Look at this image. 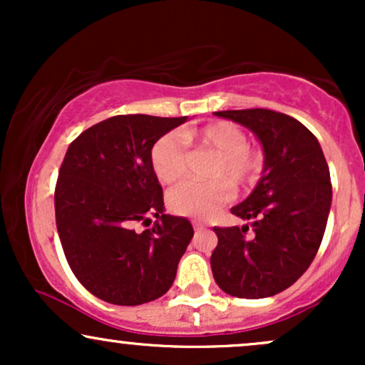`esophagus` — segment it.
Wrapping results in <instances>:
<instances>
[{
  "instance_id": "esophagus-1",
  "label": "esophagus",
  "mask_w": 365,
  "mask_h": 365,
  "mask_svg": "<svg viewBox=\"0 0 365 365\" xmlns=\"http://www.w3.org/2000/svg\"><path fill=\"white\" fill-rule=\"evenodd\" d=\"M192 226H194V230H204L206 228V223H202V221L199 220H194L192 221Z\"/></svg>"
}]
</instances>
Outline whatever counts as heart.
<instances>
[{
	"label": "heart",
	"mask_w": 365,
	"mask_h": 365,
	"mask_svg": "<svg viewBox=\"0 0 365 365\" xmlns=\"http://www.w3.org/2000/svg\"><path fill=\"white\" fill-rule=\"evenodd\" d=\"M185 144L209 148L220 154L215 177H226L238 185L252 183L262 170V156L249 149L245 132L230 121H216L200 130H187L182 135L166 133L150 149V165L163 183H173L187 170L188 153ZM233 188L226 180L211 183L187 180L171 188L168 207L178 216L207 217L217 207L232 200Z\"/></svg>",
	"instance_id": "1"
}]
</instances>
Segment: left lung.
I'll use <instances>...</instances> for the list:
<instances>
[{
    "label": "left lung",
    "instance_id": "1",
    "mask_svg": "<svg viewBox=\"0 0 365 365\" xmlns=\"http://www.w3.org/2000/svg\"><path fill=\"white\" fill-rule=\"evenodd\" d=\"M261 142L262 177L232 212L250 225L217 228L211 269L217 287L238 299L287 290L319 250L331 207V178L314 133L273 110L216 111ZM251 232H248V228Z\"/></svg>",
    "mask_w": 365,
    "mask_h": 365
}]
</instances>
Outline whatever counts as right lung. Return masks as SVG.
Returning a JSON list of instances; mask_svg holds the SVG:
<instances>
[{
	"instance_id": "obj_1",
	"label": "right lung",
	"mask_w": 365,
	"mask_h": 365,
	"mask_svg": "<svg viewBox=\"0 0 365 365\" xmlns=\"http://www.w3.org/2000/svg\"><path fill=\"white\" fill-rule=\"evenodd\" d=\"M185 121L187 116H111L82 132L66 150L54 190L58 235L73 274L104 302H150L175 282L194 228L187 217L165 215L150 149ZM153 217L150 229L136 230Z\"/></svg>"
}]
</instances>
